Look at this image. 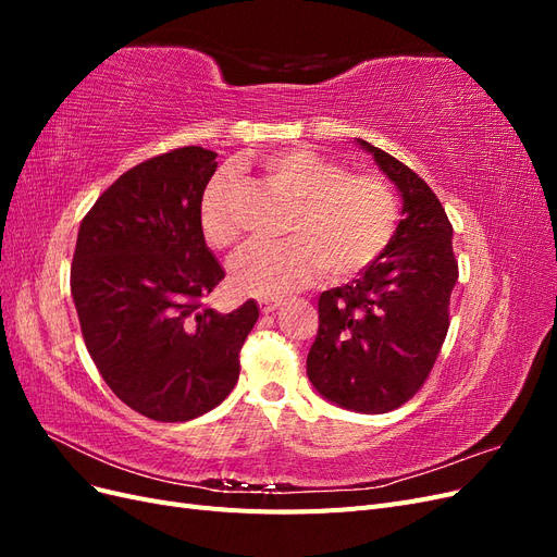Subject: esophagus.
<instances>
[{"label":"esophagus","mask_w":557,"mask_h":557,"mask_svg":"<svg viewBox=\"0 0 557 557\" xmlns=\"http://www.w3.org/2000/svg\"><path fill=\"white\" fill-rule=\"evenodd\" d=\"M258 305H260V311L267 315V313H272V311H276L278 307H281V299H258Z\"/></svg>","instance_id":"34e87169"}]
</instances>
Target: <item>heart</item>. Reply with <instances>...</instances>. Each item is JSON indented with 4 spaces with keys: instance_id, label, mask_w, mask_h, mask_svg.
Masks as SVG:
<instances>
[{
    "instance_id": "1",
    "label": "heart",
    "mask_w": 557,
    "mask_h": 557,
    "mask_svg": "<svg viewBox=\"0 0 557 557\" xmlns=\"http://www.w3.org/2000/svg\"><path fill=\"white\" fill-rule=\"evenodd\" d=\"M267 178L297 199L285 244H256L230 264L234 288L281 297L305 288L320 272L346 281L376 262L397 227V199L381 176L348 174L342 162L309 148H290L264 160ZM237 181L218 174L201 195L199 223L211 246L239 242L234 215Z\"/></svg>"
}]
</instances>
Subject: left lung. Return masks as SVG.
Instances as JSON below:
<instances>
[{
	"label": "left lung",
	"mask_w": 557,
	"mask_h": 557,
	"mask_svg": "<svg viewBox=\"0 0 557 557\" xmlns=\"http://www.w3.org/2000/svg\"><path fill=\"white\" fill-rule=\"evenodd\" d=\"M401 197V221L379 260L318 299L307 374L327 401L387 413L430 376L448 332L458 281L453 227L430 185L385 150L358 139Z\"/></svg>",
	"instance_id": "8db88e82"
}]
</instances>
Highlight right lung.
<instances>
[{"mask_svg": "<svg viewBox=\"0 0 557 557\" xmlns=\"http://www.w3.org/2000/svg\"><path fill=\"white\" fill-rule=\"evenodd\" d=\"M215 166L201 146L132 166L76 239L72 297L90 358L117 399L160 423H185L232 393L260 315L252 299L232 313L201 301L225 278L199 223Z\"/></svg>", "mask_w": 557, "mask_h": 557, "instance_id": "obj_1", "label": "right lung"}]
</instances>
